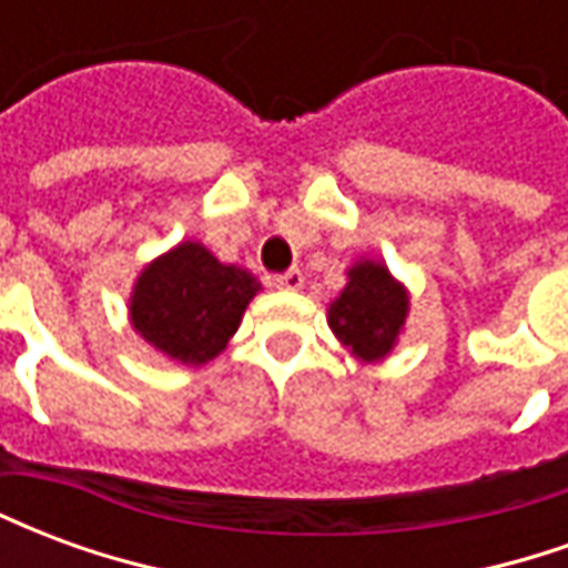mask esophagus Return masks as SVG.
I'll list each match as a JSON object with an SVG mask.
<instances>
[{
  "label": "esophagus",
  "mask_w": 568,
  "mask_h": 568,
  "mask_svg": "<svg viewBox=\"0 0 568 568\" xmlns=\"http://www.w3.org/2000/svg\"><path fill=\"white\" fill-rule=\"evenodd\" d=\"M273 285H276V288L297 292V288L304 285V273L297 271V267H292V271H285V273H276V276H273Z\"/></svg>",
  "instance_id": "34e87169"
}]
</instances>
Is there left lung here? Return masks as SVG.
Segmentation results:
<instances>
[{"instance_id": "8db88e82", "label": "left lung", "mask_w": 568, "mask_h": 568, "mask_svg": "<svg viewBox=\"0 0 568 568\" xmlns=\"http://www.w3.org/2000/svg\"><path fill=\"white\" fill-rule=\"evenodd\" d=\"M407 316V295L389 271L362 261L349 271V283L328 310V325L358 358L374 362L393 349Z\"/></svg>"}]
</instances>
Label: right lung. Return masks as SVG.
I'll return each instance as SVG.
<instances>
[{"mask_svg":"<svg viewBox=\"0 0 568 568\" xmlns=\"http://www.w3.org/2000/svg\"><path fill=\"white\" fill-rule=\"evenodd\" d=\"M261 283L234 264H219L200 243H182L142 271L130 320L163 356L203 365L219 356Z\"/></svg>","mask_w":568,"mask_h":568,"instance_id":"right-lung-1","label":"right lung"}]
</instances>
